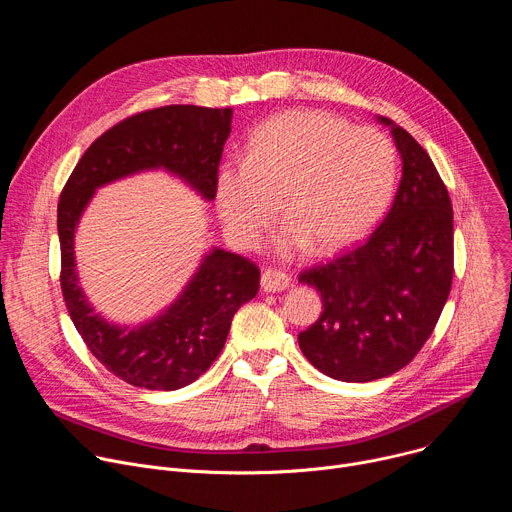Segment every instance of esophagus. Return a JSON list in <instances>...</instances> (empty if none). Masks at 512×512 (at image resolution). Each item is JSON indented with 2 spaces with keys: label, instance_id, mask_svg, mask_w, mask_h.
<instances>
[{
  "label": "esophagus",
  "instance_id": "esophagus-1",
  "mask_svg": "<svg viewBox=\"0 0 512 512\" xmlns=\"http://www.w3.org/2000/svg\"><path fill=\"white\" fill-rule=\"evenodd\" d=\"M291 285V277L287 273H281L277 269H265L261 273V289L275 294V291H283Z\"/></svg>",
  "mask_w": 512,
  "mask_h": 512
}]
</instances>
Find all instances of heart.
I'll return each mask as SVG.
<instances>
[{
  "label": "heart",
  "instance_id": "heart-1",
  "mask_svg": "<svg viewBox=\"0 0 512 512\" xmlns=\"http://www.w3.org/2000/svg\"><path fill=\"white\" fill-rule=\"evenodd\" d=\"M397 178L393 143L375 127H350L326 111L294 109L251 135L243 162L221 166L214 202L229 239L261 247L279 212L289 223L279 249L338 253L367 237L387 210Z\"/></svg>",
  "mask_w": 512,
  "mask_h": 512
}]
</instances>
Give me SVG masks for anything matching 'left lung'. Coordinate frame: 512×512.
I'll return each instance as SVG.
<instances>
[{
    "label": "left lung",
    "mask_w": 512,
    "mask_h": 512,
    "mask_svg": "<svg viewBox=\"0 0 512 512\" xmlns=\"http://www.w3.org/2000/svg\"><path fill=\"white\" fill-rule=\"evenodd\" d=\"M403 176L385 221L352 251L300 273L324 312L298 342L314 367L369 383L409 364L431 336L452 289L454 210L421 145L387 117Z\"/></svg>",
    "instance_id": "8db88e82"
}]
</instances>
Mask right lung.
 Segmentation results:
<instances>
[{"instance_id":"right-lung-1","label":"right lung","mask_w":512,"mask_h":512,"mask_svg":"<svg viewBox=\"0 0 512 512\" xmlns=\"http://www.w3.org/2000/svg\"><path fill=\"white\" fill-rule=\"evenodd\" d=\"M233 109L168 105L113 125L83 154L58 202L60 287L72 324L103 367L125 383L176 391L194 383L221 354L237 310L259 291V267L225 249L200 261L178 300L154 320L117 326L87 302L75 263V233L95 190L119 178L166 170L214 200Z\"/></svg>"}]
</instances>
